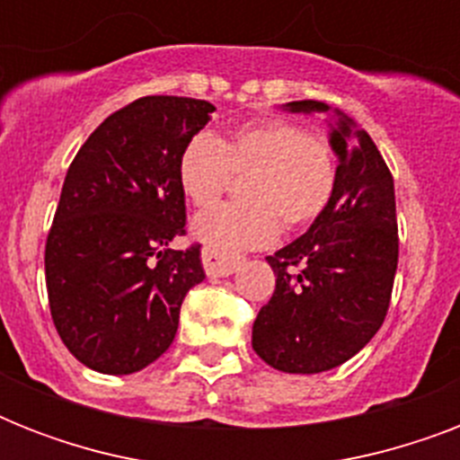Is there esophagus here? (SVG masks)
Wrapping results in <instances>:
<instances>
[{
  "instance_id": "obj_1",
  "label": "esophagus",
  "mask_w": 460,
  "mask_h": 460,
  "mask_svg": "<svg viewBox=\"0 0 460 460\" xmlns=\"http://www.w3.org/2000/svg\"><path fill=\"white\" fill-rule=\"evenodd\" d=\"M238 265H241L238 258H224V255L209 251V248L202 251V267H205L208 277H229V274L236 272Z\"/></svg>"
}]
</instances>
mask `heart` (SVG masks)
Wrapping results in <instances>:
<instances>
[{"instance_id":"obj_1","label":"heart","mask_w":460,"mask_h":460,"mask_svg":"<svg viewBox=\"0 0 460 460\" xmlns=\"http://www.w3.org/2000/svg\"><path fill=\"white\" fill-rule=\"evenodd\" d=\"M245 176V202H226L193 219V236L205 248L234 258L270 245L284 229L313 224L336 193L339 162L332 143L291 119H258L226 138L198 133L179 157V186L188 200L208 208Z\"/></svg>"}]
</instances>
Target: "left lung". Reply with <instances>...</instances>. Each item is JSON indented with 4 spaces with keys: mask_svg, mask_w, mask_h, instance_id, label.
<instances>
[{
    "mask_svg": "<svg viewBox=\"0 0 460 460\" xmlns=\"http://www.w3.org/2000/svg\"><path fill=\"white\" fill-rule=\"evenodd\" d=\"M284 107L329 111L317 100ZM334 114L336 193L301 238L267 258L277 287L252 324L255 353L291 375L332 370L377 334L399 265L392 172L370 136L339 110Z\"/></svg>",
    "mask_w": 460,
    "mask_h": 460,
    "instance_id": "8db88e82",
    "label": "left lung"
}]
</instances>
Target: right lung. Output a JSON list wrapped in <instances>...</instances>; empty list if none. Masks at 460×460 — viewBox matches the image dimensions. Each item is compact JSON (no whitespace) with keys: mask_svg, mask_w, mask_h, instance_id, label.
I'll return each instance as SVG.
<instances>
[{"mask_svg":"<svg viewBox=\"0 0 460 460\" xmlns=\"http://www.w3.org/2000/svg\"><path fill=\"white\" fill-rule=\"evenodd\" d=\"M215 107L140 97L107 117L68 166L45 245L49 313L74 358L102 375H131L172 346L181 303L205 279L186 234L179 157Z\"/></svg>","mask_w":460,"mask_h":460,"instance_id":"add662e5","label":"right lung"}]
</instances>
